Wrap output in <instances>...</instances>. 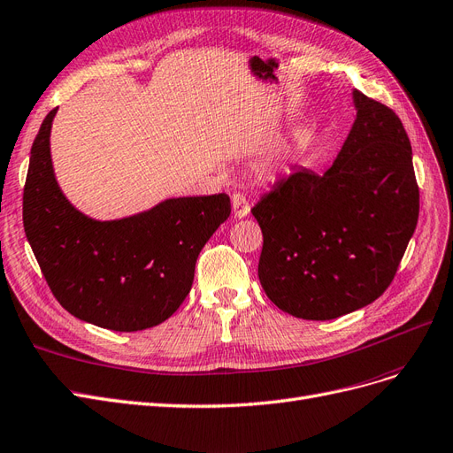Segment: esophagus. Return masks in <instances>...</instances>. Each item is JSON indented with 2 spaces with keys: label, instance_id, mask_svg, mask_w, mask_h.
<instances>
[{
  "label": "esophagus",
  "instance_id": "1",
  "mask_svg": "<svg viewBox=\"0 0 453 453\" xmlns=\"http://www.w3.org/2000/svg\"><path fill=\"white\" fill-rule=\"evenodd\" d=\"M231 207L233 212H235V218H244L250 212V203L242 196V194H233L231 196Z\"/></svg>",
  "mask_w": 453,
  "mask_h": 453
}]
</instances>
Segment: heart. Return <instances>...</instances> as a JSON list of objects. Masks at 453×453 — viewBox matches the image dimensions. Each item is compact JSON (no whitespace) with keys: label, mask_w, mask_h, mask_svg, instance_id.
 Returning <instances> with one entry per match:
<instances>
[{"label":"heart","mask_w":453,"mask_h":453,"mask_svg":"<svg viewBox=\"0 0 453 453\" xmlns=\"http://www.w3.org/2000/svg\"><path fill=\"white\" fill-rule=\"evenodd\" d=\"M306 144H309V137H306V135L303 134V131H297V134H296L294 137H291L286 152H288L289 156H297V154H301V152L306 149Z\"/></svg>","instance_id":"1"}]
</instances>
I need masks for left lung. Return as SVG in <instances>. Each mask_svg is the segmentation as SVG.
Wrapping results in <instances>:
<instances>
[{
	"label": "left lung",
	"mask_w": 453,
	"mask_h": 453,
	"mask_svg": "<svg viewBox=\"0 0 453 453\" xmlns=\"http://www.w3.org/2000/svg\"><path fill=\"white\" fill-rule=\"evenodd\" d=\"M356 120L333 165L297 167L257 201V276L280 311L334 319L380 297L414 235L419 188L399 116L354 90Z\"/></svg>",
	"instance_id": "left-lung-1"
}]
</instances>
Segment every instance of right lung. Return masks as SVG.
Returning a JSON list of instances; mask_svg holds the SVG:
<instances>
[{
    "mask_svg": "<svg viewBox=\"0 0 453 453\" xmlns=\"http://www.w3.org/2000/svg\"><path fill=\"white\" fill-rule=\"evenodd\" d=\"M56 111L34 141L22 199L24 231L42 276L82 322L127 333L165 322L192 289L201 248L229 218V197L165 199L120 220H94L71 205L54 177Z\"/></svg>",
    "mask_w": 453,
    "mask_h": 453,
    "instance_id": "1",
    "label": "right lung"
}]
</instances>
